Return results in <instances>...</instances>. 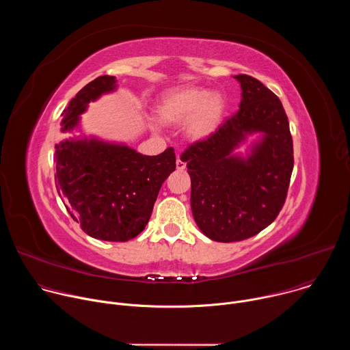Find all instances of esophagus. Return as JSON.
I'll return each instance as SVG.
<instances>
[{"mask_svg": "<svg viewBox=\"0 0 350 350\" xmlns=\"http://www.w3.org/2000/svg\"><path fill=\"white\" fill-rule=\"evenodd\" d=\"M176 165H177V170H180V172H183V170H185V162L178 157L177 158V162H176Z\"/></svg>", "mask_w": 350, "mask_h": 350, "instance_id": "esophagus-1", "label": "esophagus"}]
</instances>
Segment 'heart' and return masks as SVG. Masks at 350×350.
I'll return each mask as SVG.
<instances>
[{
  "mask_svg": "<svg viewBox=\"0 0 350 350\" xmlns=\"http://www.w3.org/2000/svg\"><path fill=\"white\" fill-rule=\"evenodd\" d=\"M224 108L226 101L221 94L185 85L162 95L157 105V116L162 123L170 126L188 123V135L193 139H202L217 129Z\"/></svg>",
  "mask_w": 350,
  "mask_h": 350,
  "instance_id": "heart-1",
  "label": "heart"
}]
</instances>
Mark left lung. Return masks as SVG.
I'll return each mask as SVG.
<instances>
[{
	"mask_svg": "<svg viewBox=\"0 0 350 350\" xmlns=\"http://www.w3.org/2000/svg\"><path fill=\"white\" fill-rule=\"evenodd\" d=\"M239 109L208 138L181 154L191 177V209L201 231L217 242L251 238L281 212L293 169V145L280 98L258 79L238 75ZM264 139L246 160L230 155L246 132Z\"/></svg>",
	"mask_w": 350,
	"mask_h": 350,
	"instance_id": "1",
	"label": "left lung"
}]
</instances>
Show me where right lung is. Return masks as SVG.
Masks as SVG:
<instances>
[{"mask_svg": "<svg viewBox=\"0 0 350 350\" xmlns=\"http://www.w3.org/2000/svg\"><path fill=\"white\" fill-rule=\"evenodd\" d=\"M115 83L113 76H99L84 85L61 115L62 130H72L88 103ZM54 161L57 191L72 219L87 235L112 242H126L145 228L163 181L176 170L173 148L146 157L98 139L62 141Z\"/></svg>", "mask_w": 350, "mask_h": 350, "instance_id": "1", "label": "right lung"}]
</instances>
